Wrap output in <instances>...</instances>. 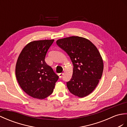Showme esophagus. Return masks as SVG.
<instances>
[{
    "label": "esophagus",
    "mask_w": 127,
    "mask_h": 127,
    "mask_svg": "<svg viewBox=\"0 0 127 127\" xmlns=\"http://www.w3.org/2000/svg\"><path fill=\"white\" fill-rule=\"evenodd\" d=\"M59 78H61L62 77H63V73H59Z\"/></svg>",
    "instance_id": "obj_1"
}]
</instances>
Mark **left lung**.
Listing matches in <instances>:
<instances>
[{
	"label": "left lung",
	"mask_w": 127,
	"mask_h": 127,
	"mask_svg": "<svg viewBox=\"0 0 127 127\" xmlns=\"http://www.w3.org/2000/svg\"><path fill=\"white\" fill-rule=\"evenodd\" d=\"M56 44L66 52L73 64L72 77L67 82L69 92L81 98L89 95L97 86L103 71V61L96 47L79 36L59 39Z\"/></svg>",
	"instance_id": "obj_1"
}]
</instances>
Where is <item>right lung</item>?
Masks as SVG:
<instances>
[{"instance_id":"1","label":"right lung","mask_w":127,"mask_h":127,"mask_svg":"<svg viewBox=\"0 0 127 127\" xmlns=\"http://www.w3.org/2000/svg\"><path fill=\"white\" fill-rule=\"evenodd\" d=\"M54 40L34 41L22 50L16 66V76L22 89L30 96L42 99L51 95L59 77L45 62Z\"/></svg>"}]
</instances>
